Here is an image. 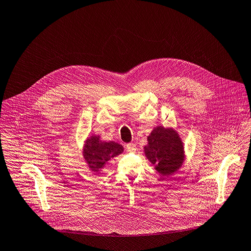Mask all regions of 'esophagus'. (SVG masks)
Segmentation results:
<instances>
[{"mask_svg":"<svg viewBox=\"0 0 251 251\" xmlns=\"http://www.w3.org/2000/svg\"><path fill=\"white\" fill-rule=\"evenodd\" d=\"M126 151H134L137 150V148H136V145L132 144V143H130V144H127V145L126 146Z\"/></svg>","mask_w":251,"mask_h":251,"instance_id":"1","label":"esophagus"}]
</instances>
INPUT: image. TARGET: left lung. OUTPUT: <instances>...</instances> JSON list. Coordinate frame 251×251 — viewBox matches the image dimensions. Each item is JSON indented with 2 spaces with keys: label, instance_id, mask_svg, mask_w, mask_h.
Segmentation results:
<instances>
[{
  "label": "left lung",
  "instance_id": "obj_1",
  "mask_svg": "<svg viewBox=\"0 0 251 251\" xmlns=\"http://www.w3.org/2000/svg\"><path fill=\"white\" fill-rule=\"evenodd\" d=\"M147 159L163 176H171L185 161L184 145L179 133L172 127L159 126L148 137L144 148Z\"/></svg>",
  "mask_w": 251,
  "mask_h": 251
}]
</instances>
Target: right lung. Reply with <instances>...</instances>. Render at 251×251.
<instances>
[{
    "instance_id": "1",
    "label": "right lung",
    "mask_w": 251,
    "mask_h": 251,
    "mask_svg": "<svg viewBox=\"0 0 251 251\" xmlns=\"http://www.w3.org/2000/svg\"><path fill=\"white\" fill-rule=\"evenodd\" d=\"M124 151L122 145L114 142H104L100 136H91L84 142L83 158L88 168L95 173H100L110 159L117 157Z\"/></svg>"
}]
</instances>
